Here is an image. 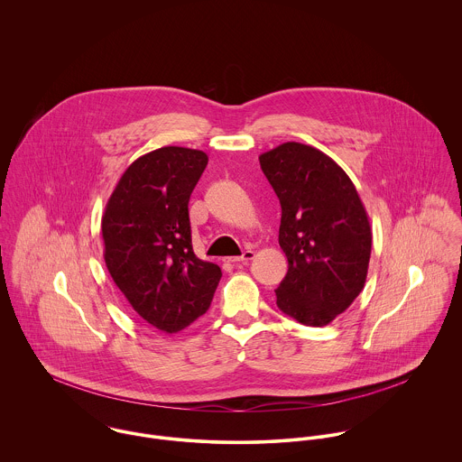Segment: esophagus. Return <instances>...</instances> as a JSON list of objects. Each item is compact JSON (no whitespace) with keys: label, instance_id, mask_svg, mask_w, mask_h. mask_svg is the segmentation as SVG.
Returning a JSON list of instances; mask_svg holds the SVG:
<instances>
[{"label":"esophagus","instance_id":"obj_1","mask_svg":"<svg viewBox=\"0 0 462 462\" xmlns=\"http://www.w3.org/2000/svg\"><path fill=\"white\" fill-rule=\"evenodd\" d=\"M254 258V251H245L242 256H233V258H227L229 263H244L247 264L251 260Z\"/></svg>","mask_w":462,"mask_h":462}]
</instances>
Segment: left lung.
<instances>
[{"instance_id": "8db88e82", "label": "left lung", "mask_w": 462, "mask_h": 462, "mask_svg": "<svg viewBox=\"0 0 462 462\" xmlns=\"http://www.w3.org/2000/svg\"><path fill=\"white\" fill-rule=\"evenodd\" d=\"M260 165L281 202L279 245L288 258L277 308L324 328L365 288L372 253L366 209L345 171L311 145L281 143Z\"/></svg>"}]
</instances>
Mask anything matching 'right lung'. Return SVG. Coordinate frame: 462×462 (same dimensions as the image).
<instances>
[{"instance_id":"right-lung-1","label":"right lung","mask_w":462,"mask_h":462,"mask_svg":"<svg viewBox=\"0 0 462 462\" xmlns=\"http://www.w3.org/2000/svg\"><path fill=\"white\" fill-rule=\"evenodd\" d=\"M206 165V152L176 145L140 156L101 220L114 282L147 324L169 334L208 311L222 277L192 249L189 200Z\"/></svg>"}]
</instances>
